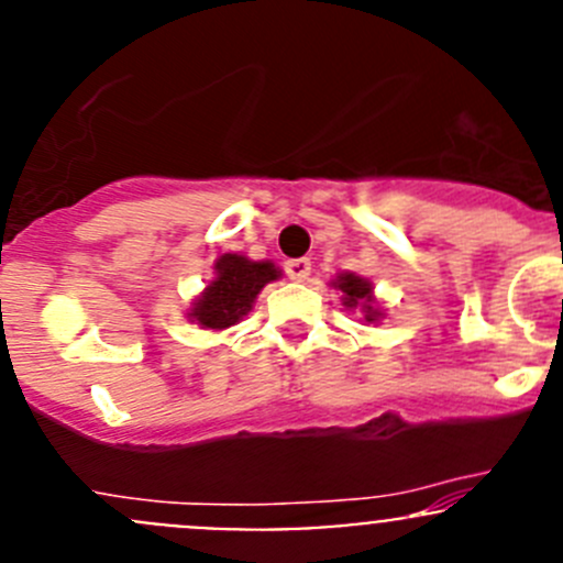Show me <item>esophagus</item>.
<instances>
[{
    "label": "esophagus",
    "mask_w": 563,
    "mask_h": 563,
    "mask_svg": "<svg viewBox=\"0 0 563 563\" xmlns=\"http://www.w3.org/2000/svg\"><path fill=\"white\" fill-rule=\"evenodd\" d=\"M310 269H313L310 258H291V261H286V275L291 277V280H305V277L310 275Z\"/></svg>",
    "instance_id": "obj_1"
}]
</instances>
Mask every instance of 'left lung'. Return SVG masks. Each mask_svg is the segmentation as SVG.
Listing matches in <instances>:
<instances>
[{
  "instance_id": "left-lung-1",
  "label": "left lung",
  "mask_w": 563,
  "mask_h": 563,
  "mask_svg": "<svg viewBox=\"0 0 563 563\" xmlns=\"http://www.w3.org/2000/svg\"><path fill=\"white\" fill-rule=\"evenodd\" d=\"M334 288L343 291L345 308H356V305H362V310H365V321H376V318L382 316L376 305H373V286L365 280V277L345 272V275L338 277Z\"/></svg>"
}]
</instances>
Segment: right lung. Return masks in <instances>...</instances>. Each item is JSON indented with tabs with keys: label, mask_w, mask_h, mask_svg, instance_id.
Segmentation results:
<instances>
[{
	"label": "right lung",
	"mask_w": 563,
	"mask_h": 563,
	"mask_svg": "<svg viewBox=\"0 0 563 563\" xmlns=\"http://www.w3.org/2000/svg\"><path fill=\"white\" fill-rule=\"evenodd\" d=\"M214 269L218 277L209 283L203 297H198L190 313L203 329H225L240 321L253 308L261 288L280 277L269 261H247L245 255L236 253L220 255Z\"/></svg>",
	"instance_id": "add662e5"
}]
</instances>
